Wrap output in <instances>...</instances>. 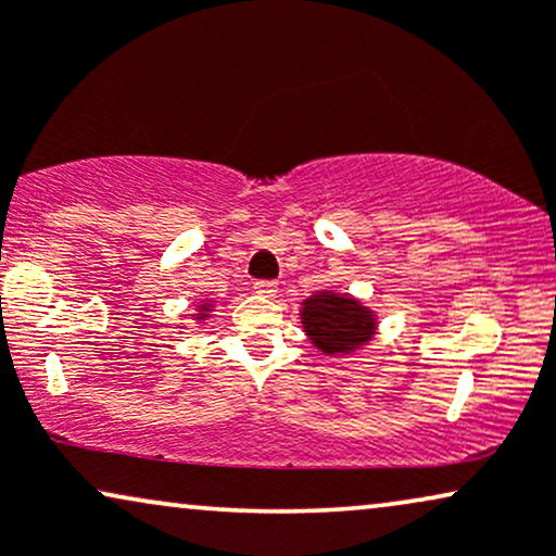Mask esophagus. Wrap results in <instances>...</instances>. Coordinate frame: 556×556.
Listing matches in <instances>:
<instances>
[{
  "mask_svg": "<svg viewBox=\"0 0 556 556\" xmlns=\"http://www.w3.org/2000/svg\"><path fill=\"white\" fill-rule=\"evenodd\" d=\"M252 288H255L257 293L268 295V299H273V295L278 293V283H276V280H255V286H252Z\"/></svg>",
  "mask_w": 556,
  "mask_h": 556,
  "instance_id": "obj_1",
  "label": "esophagus"
}]
</instances>
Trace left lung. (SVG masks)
<instances>
[{"instance_id": "1", "label": "left lung", "mask_w": 556, "mask_h": 556, "mask_svg": "<svg viewBox=\"0 0 556 556\" xmlns=\"http://www.w3.org/2000/svg\"><path fill=\"white\" fill-rule=\"evenodd\" d=\"M301 321L312 342L324 352H352L375 334L372 312L350 295L331 291L306 299Z\"/></svg>"}]
</instances>
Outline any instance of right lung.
<instances>
[{"label": "right lung", "mask_w": 556, "mask_h": 556, "mask_svg": "<svg viewBox=\"0 0 556 556\" xmlns=\"http://www.w3.org/2000/svg\"><path fill=\"white\" fill-rule=\"evenodd\" d=\"M201 308H204V306H201ZM201 316H204V314H201ZM201 316H199V319H201Z\"/></svg>", "instance_id": "right-lung-1"}]
</instances>
